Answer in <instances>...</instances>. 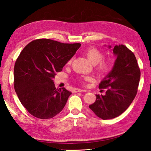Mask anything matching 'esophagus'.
I'll return each instance as SVG.
<instances>
[{
	"label": "esophagus",
	"instance_id": "obj_1",
	"mask_svg": "<svg viewBox=\"0 0 151 151\" xmlns=\"http://www.w3.org/2000/svg\"><path fill=\"white\" fill-rule=\"evenodd\" d=\"M82 91H86V90H83V89H78V88H76V89H74V92H75V93H77V92H82Z\"/></svg>",
	"mask_w": 151,
	"mask_h": 151
}]
</instances>
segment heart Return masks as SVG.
Wrapping results in <instances>:
<instances>
[{
    "mask_svg": "<svg viewBox=\"0 0 151 151\" xmlns=\"http://www.w3.org/2000/svg\"><path fill=\"white\" fill-rule=\"evenodd\" d=\"M84 54L88 60L95 65V69L102 75H106L110 71L113 66L112 61L110 59H104V54L97 48L89 47L86 49ZM72 59H70L68 63H70ZM86 80H89V78H85Z\"/></svg>",
    "mask_w": 151,
    "mask_h": 151,
    "instance_id": "1",
    "label": "heart"
}]
</instances>
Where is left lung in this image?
Instances as JSON below:
<instances>
[{
	"instance_id": "1",
	"label": "left lung",
	"mask_w": 151,
	"mask_h": 151,
	"mask_svg": "<svg viewBox=\"0 0 151 151\" xmlns=\"http://www.w3.org/2000/svg\"><path fill=\"white\" fill-rule=\"evenodd\" d=\"M113 52L117 56L113 69L99 86L106 89V94L96 95L95 102L89 106L104 120L118 117L129 107L137 94L141 75L135 55L126 46L115 45Z\"/></svg>"
}]
</instances>
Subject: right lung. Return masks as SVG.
Here are the masks:
<instances>
[{
  "label": "right lung",
  "mask_w": 151,
  "mask_h": 151,
  "mask_svg": "<svg viewBox=\"0 0 151 151\" xmlns=\"http://www.w3.org/2000/svg\"><path fill=\"white\" fill-rule=\"evenodd\" d=\"M81 46L38 39L21 51L14 66V88L22 106L33 116L50 119L63 110L71 92L56 88L52 79Z\"/></svg>",
  "instance_id": "add662e5"
}]
</instances>
